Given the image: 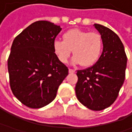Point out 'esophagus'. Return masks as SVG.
<instances>
[{"label":"esophagus","instance_id":"obj_1","mask_svg":"<svg viewBox=\"0 0 132 132\" xmlns=\"http://www.w3.org/2000/svg\"><path fill=\"white\" fill-rule=\"evenodd\" d=\"M76 72V70H73V69H69V73H73Z\"/></svg>","mask_w":132,"mask_h":132}]
</instances>
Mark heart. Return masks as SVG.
<instances>
[{
	"label": "heart",
	"instance_id": "1",
	"mask_svg": "<svg viewBox=\"0 0 132 132\" xmlns=\"http://www.w3.org/2000/svg\"><path fill=\"white\" fill-rule=\"evenodd\" d=\"M103 46V39L99 34L78 28L67 31L63 34V40L53 43L54 51L62 63L68 62L73 50L72 63H81L84 67L92 66L98 61Z\"/></svg>",
	"mask_w": 132,
	"mask_h": 132
}]
</instances>
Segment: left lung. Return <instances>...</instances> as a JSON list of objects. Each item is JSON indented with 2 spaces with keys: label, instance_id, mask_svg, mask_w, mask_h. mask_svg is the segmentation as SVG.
Segmentation results:
<instances>
[{
  "label": "left lung",
  "instance_id": "obj_1",
  "mask_svg": "<svg viewBox=\"0 0 132 132\" xmlns=\"http://www.w3.org/2000/svg\"><path fill=\"white\" fill-rule=\"evenodd\" d=\"M103 39V52L93 66L77 71L76 94L79 101L94 111L111 106L125 80L127 57L119 37L111 29L94 24Z\"/></svg>",
  "mask_w": 132,
  "mask_h": 132
}]
</instances>
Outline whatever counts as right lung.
<instances>
[{"label": "right lung", "instance_id": "right-lung-1", "mask_svg": "<svg viewBox=\"0 0 132 132\" xmlns=\"http://www.w3.org/2000/svg\"><path fill=\"white\" fill-rule=\"evenodd\" d=\"M60 26L46 20L31 23L13 41L8 59L14 95L32 109L53 101L68 69L56 55L53 43Z\"/></svg>", "mask_w": 132, "mask_h": 132}]
</instances>
